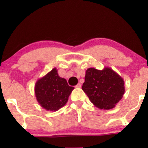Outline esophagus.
<instances>
[{
    "label": "esophagus",
    "mask_w": 148,
    "mask_h": 148,
    "mask_svg": "<svg viewBox=\"0 0 148 148\" xmlns=\"http://www.w3.org/2000/svg\"><path fill=\"white\" fill-rule=\"evenodd\" d=\"M81 86H82V85H81L80 83H79V84H77V86H75V88H80Z\"/></svg>",
    "instance_id": "esophagus-1"
}]
</instances>
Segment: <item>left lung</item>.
Here are the masks:
<instances>
[{
    "label": "left lung",
    "instance_id": "1",
    "mask_svg": "<svg viewBox=\"0 0 148 148\" xmlns=\"http://www.w3.org/2000/svg\"><path fill=\"white\" fill-rule=\"evenodd\" d=\"M82 90L95 106L110 110L122 99L125 88L121 76L111 68L104 67L88 69Z\"/></svg>",
    "mask_w": 148,
    "mask_h": 148
}]
</instances>
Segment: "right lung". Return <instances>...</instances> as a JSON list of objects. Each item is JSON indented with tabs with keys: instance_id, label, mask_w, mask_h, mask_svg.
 Wrapping results in <instances>:
<instances>
[{
	"instance_id": "right-lung-1",
	"label": "right lung",
	"mask_w": 148,
	"mask_h": 148,
	"mask_svg": "<svg viewBox=\"0 0 148 148\" xmlns=\"http://www.w3.org/2000/svg\"><path fill=\"white\" fill-rule=\"evenodd\" d=\"M73 87L65 79L60 77L54 68L36 83L35 95L38 102L46 110L57 111L67 102Z\"/></svg>"
}]
</instances>
